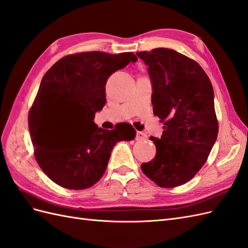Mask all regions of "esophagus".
<instances>
[{
	"mask_svg": "<svg viewBox=\"0 0 248 248\" xmlns=\"http://www.w3.org/2000/svg\"><path fill=\"white\" fill-rule=\"evenodd\" d=\"M138 140H146L147 139V136H146V133H144V132H142V131H138L137 132V138H136Z\"/></svg>",
	"mask_w": 248,
	"mask_h": 248,
	"instance_id": "esophagus-1",
	"label": "esophagus"
}]
</instances>
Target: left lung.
Here are the masks:
<instances>
[{
	"label": "left lung",
	"instance_id": "obj_1",
	"mask_svg": "<svg viewBox=\"0 0 248 248\" xmlns=\"http://www.w3.org/2000/svg\"><path fill=\"white\" fill-rule=\"evenodd\" d=\"M148 65L153 113L164 123L160 139L150 137L156 155L140 166L162 188L188 183L205 164L218 135L214 91L195 60L172 49L138 52Z\"/></svg>",
	"mask_w": 248,
	"mask_h": 248
}]
</instances>
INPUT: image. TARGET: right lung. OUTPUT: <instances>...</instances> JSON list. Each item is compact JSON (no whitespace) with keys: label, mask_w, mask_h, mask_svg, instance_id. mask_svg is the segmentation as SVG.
Instances as JSON below:
<instances>
[{"label":"right lung","mask_w":248,"mask_h":248,"mask_svg":"<svg viewBox=\"0 0 248 248\" xmlns=\"http://www.w3.org/2000/svg\"><path fill=\"white\" fill-rule=\"evenodd\" d=\"M137 60L132 52H80L60 58L44 75L28 125L36 162L52 182L70 190L91 188L103 176L112 147L136 138L128 123L106 130L93 117L106 103L108 77ZM64 124L68 129L60 127Z\"/></svg>","instance_id":"obj_1"}]
</instances>
